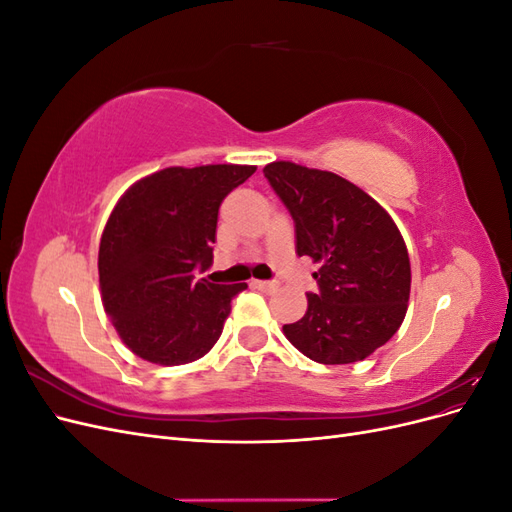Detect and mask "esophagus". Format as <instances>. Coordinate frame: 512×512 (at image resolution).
Wrapping results in <instances>:
<instances>
[{"instance_id": "1", "label": "esophagus", "mask_w": 512, "mask_h": 512, "mask_svg": "<svg viewBox=\"0 0 512 512\" xmlns=\"http://www.w3.org/2000/svg\"><path fill=\"white\" fill-rule=\"evenodd\" d=\"M252 286L258 288V290H262V292H273L277 284H275V282H267V280H254Z\"/></svg>"}]
</instances>
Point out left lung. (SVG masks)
Returning <instances> with one entry per match:
<instances>
[{
    "instance_id": "1",
    "label": "left lung",
    "mask_w": 512,
    "mask_h": 512,
    "mask_svg": "<svg viewBox=\"0 0 512 512\" xmlns=\"http://www.w3.org/2000/svg\"><path fill=\"white\" fill-rule=\"evenodd\" d=\"M273 192L292 215L297 254L318 262V292L284 324L288 342L322 365L363 361L404 322L410 258L391 215L354 183L292 162L267 164Z\"/></svg>"
}]
</instances>
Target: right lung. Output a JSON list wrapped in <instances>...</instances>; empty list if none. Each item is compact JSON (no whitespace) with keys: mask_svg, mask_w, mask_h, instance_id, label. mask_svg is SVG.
Masks as SVG:
<instances>
[{"mask_svg":"<svg viewBox=\"0 0 512 512\" xmlns=\"http://www.w3.org/2000/svg\"><path fill=\"white\" fill-rule=\"evenodd\" d=\"M256 166L164 168L121 196L100 241L102 303L136 356L183 365L218 342L230 301L247 284H211L196 271L213 265L222 200Z\"/></svg>","mask_w":512,"mask_h":512,"instance_id":"right-lung-1","label":"right lung"}]
</instances>
